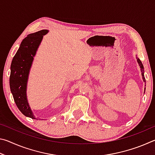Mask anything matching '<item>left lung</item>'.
<instances>
[{
	"label": "left lung",
	"mask_w": 155,
	"mask_h": 155,
	"mask_svg": "<svg viewBox=\"0 0 155 155\" xmlns=\"http://www.w3.org/2000/svg\"><path fill=\"white\" fill-rule=\"evenodd\" d=\"M137 61L139 63V65H140V66L141 68V75H142V77H143V82H146V79H145V77H144V74H143V64L142 63H141V60L140 59H137Z\"/></svg>",
	"instance_id": "8db88e82"
}]
</instances>
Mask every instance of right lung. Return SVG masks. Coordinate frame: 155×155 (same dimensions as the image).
<instances>
[{
    "mask_svg": "<svg viewBox=\"0 0 155 155\" xmlns=\"http://www.w3.org/2000/svg\"><path fill=\"white\" fill-rule=\"evenodd\" d=\"M48 30H41L29 34L22 40L11 64L9 84L15 104L25 116L35 119L27 99V83L33 57Z\"/></svg>",
    "mask_w": 155,
    "mask_h": 155,
    "instance_id": "add662e5",
    "label": "right lung"
}]
</instances>
